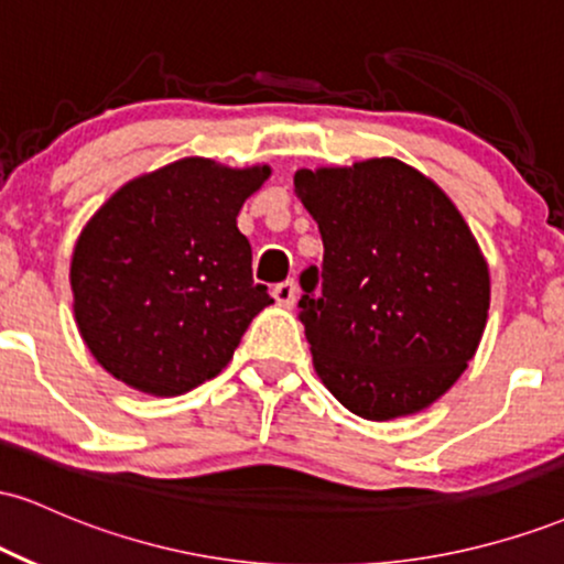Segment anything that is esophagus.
Instances as JSON below:
<instances>
[{"mask_svg": "<svg viewBox=\"0 0 564 564\" xmlns=\"http://www.w3.org/2000/svg\"><path fill=\"white\" fill-rule=\"evenodd\" d=\"M273 296L281 307H294L296 302V283L294 281H283L273 286Z\"/></svg>", "mask_w": 564, "mask_h": 564, "instance_id": "obj_1", "label": "esophagus"}]
</instances>
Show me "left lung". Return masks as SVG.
Listing matches in <instances>:
<instances>
[{
  "label": "left lung",
  "mask_w": 564,
  "mask_h": 564,
  "mask_svg": "<svg viewBox=\"0 0 564 564\" xmlns=\"http://www.w3.org/2000/svg\"><path fill=\"white\" fill-rule=\"evenodd\" d=\"M294 193L323 238V268L300 278L318 379L368 422L430 408L467 371L488 323V262L462 212L390 156L296 170Z\"/></svg>",
  "instance_id": "left-lung-1"
}]
</instances>
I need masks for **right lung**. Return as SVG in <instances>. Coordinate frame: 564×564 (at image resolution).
<instances>
[{
  "label": "right lung",
  "instance_id": "obj_1",
  "mask_svg": "<svg viewBox=\"0 0 564 564\" xmlns=\"http://www.w3.org/2000/svg\"><path fill=\"white\" fill-rule=\"evenodd\" d=\"M270 174L187 156L129 180L89 217L70 257L74 318L113 379L177 398L230 364L273 304L236 223Z\"/></svg>",
  "mask_w": 564,
  "mask_h": 564
}]
</instances>
